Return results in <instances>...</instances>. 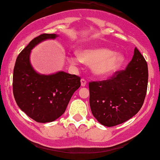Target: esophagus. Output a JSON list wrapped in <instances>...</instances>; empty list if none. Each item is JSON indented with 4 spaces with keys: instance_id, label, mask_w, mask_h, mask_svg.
Segmentation results:
<instances>
[{
    "instance_id": "1",
    "label": "esophagus",
    "mask_w": 160,
    "mask_h": 160,
    "mask_svg": "<svg viewBox=\"0 0 160 160\" xmlns=\"http://www.w3.org/2000/svg\"><path fill=\"white\" fill-rule=\"evenodd\" d=\"M86 83L87 82L84 79V78H82V79H81V85H82V87H85V85H86Z\"/></svg>"
}]
</instances>
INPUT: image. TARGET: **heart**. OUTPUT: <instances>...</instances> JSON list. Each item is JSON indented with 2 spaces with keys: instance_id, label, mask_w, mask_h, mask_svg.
Masks as SVG:
<instances>
[{
  "instance_id": "1",
  "label": "heart",
  "mask_w": 160,
  "mask_h": 160,
  "mask_svg": "<svg viewBox=\"0 0 160 160\" xmlns=\"http://www.w3.org/2000/svg\"><path fill=\"white\" fill-rule=\"evenodd\" d=\"M68 61L73 66H77L81 62L92 66L94 75L104 78L112 75L122 66L124 56L108 48L97 47L78 51V56H68Z\"/></svg>"
}]
</instances>
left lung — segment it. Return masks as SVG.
Listing matches in <instances>:
<instances>
[{
  "instance_id": "1",
  "label": "left lung",
  "mask_w": 160,
  "mask_h": 160,
  "mask_svg": "<svg viewBox=\"0 0 160 160\" xmlns=\"http://www.w3.org/2000/svg\"><path fill=\"white\" fill-rule=\"evenodd\" d=\"M148 85V66L135 48L133 59L126 69L117 72L111 79L89 82L92 113L106 127L128 121L143 104Z\"/></svg>"
}]
</instances>
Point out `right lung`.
Masks as SVG:
<instances>
[{"instance_id": "1", "label": "right lung", "mask_w": 160, "mask_h": 160, "mask_svg": "<svg viewBox=\"0 0 160 160\" xmlns=\"http://www.w3.org/2000/svg\"><path fill=\"white\" fill-rule=\"evenodd\" d=\"M57 34H41L19 54L13 75V92L18 107L39 123L54 121L62 116L74 92L81 86L80 77L63 71L38 73L30 62L31 50L40 42L55 39Z\"/></svg>"}]
</instances>
